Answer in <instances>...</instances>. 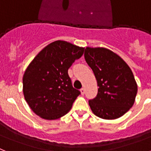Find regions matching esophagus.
<instances>
[{"label": "esophagus", "mask_w": 151, "mask_h": 151, "mask_svg": "<svg viewBox=\"0 0 151 151\" xmlns=\"http://www.w3.org/2000/svg\"><path fill=\"white\" fill-rule=\"evenodd\" d=\"M81 94H84V93H85V89L83 88V87H82L81 89Z\"/></svg>", "instance_id": "1"}]
</instances>
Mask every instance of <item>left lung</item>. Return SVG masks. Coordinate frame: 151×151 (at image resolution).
Returning a JSON list of instances; mask_svg holds the SVG:
<instances>
[{
  "mask_svg": "<svg viewBox=\"0 0 151 151\" xmlns=\"http://www.w3.org/2000/svg\"><path fill=\"white\" fill-rule=\"evenodd\" d=\"M84 58L97 80L98 92L89 105L96 116L114 120L134 105L137 84L133 72L121 57L104 47H89Z\"/></svg>",
  "mask_w": 151,
  "mask_h": 151,
  "instance_id": "left-lung-1",
  "label": "left lung"
}]
</instances>
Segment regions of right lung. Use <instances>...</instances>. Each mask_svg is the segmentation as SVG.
<instances>
[{
    "label": "right lung",
    "mask_w": 151,
    "mask_h": 151,
    "mask_svg": "<svg viewBox=\"0 0 151 151\" xmlns=\"http://www.w3.org/2000/svg\"><path fill=\"white\" fill-rule=\"evenodd\" d=\"M84 47L64 40L50 43L39 52L23 76V93L29 107L45 120L67 114L81 93L74 89L68 69Z\"/></svg>",
    "instance_id": "add662e5"
}]
</instances>
